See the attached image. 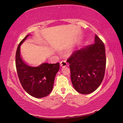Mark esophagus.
I'll list each match as a JSON object with an SVG mask.
<instances>
[{"instance_id": "1", "label": "esophagus", "mask_w": 123, "mask_h": 123, "mask_svg": "<svg viewBox=\"0 0 123 123\" xmlns=\"http://www.w3.org/2000/svg\"><path fill=\"white\" fill-rule=\"evenodd\" d=\"M60 65H61V66L62 67H66L67 66V63L65 61H61Z\"/></svg>"}]
</instances>
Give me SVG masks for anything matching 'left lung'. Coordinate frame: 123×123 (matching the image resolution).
<instances>
[{
	"label": "left lung",
	"instance_id": "1",
	"mask_svg": "<svg viewBox=\"0 0 123 123\" xmlns=\"http://www.w3.org/2000/svg\"><path fill=\"white\" fill-rule=\"evenodd\" d=\"M67 62L76 91L82 94L92 93L100 86L104 77L106 62L104 44L96 35L94 44L74 51Z\"/></svg>",
	"mask_w": 123,
	"mask_h": 123
}]
</instances>
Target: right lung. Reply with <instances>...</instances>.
I'll return each mask as SVG.
<instances>
[{"label": "right lung", "instance_id": "obj_1", "mask_svg": "<svg viewBox=\"0 0 123 123\" xmlns=\"http://www.w3.org/2000/svg\"><path fill=\"white\" fill-rule=\"evenodd\" d=\"M30 35L21 41L16 54V66L19 80L27 93L35 98L47 96L52 91L55 78L59 69V63H43L38 66H31L20 57V46Z\"/></svg>", "mask_w": 123, "mask_h": 123}]
</instances>
